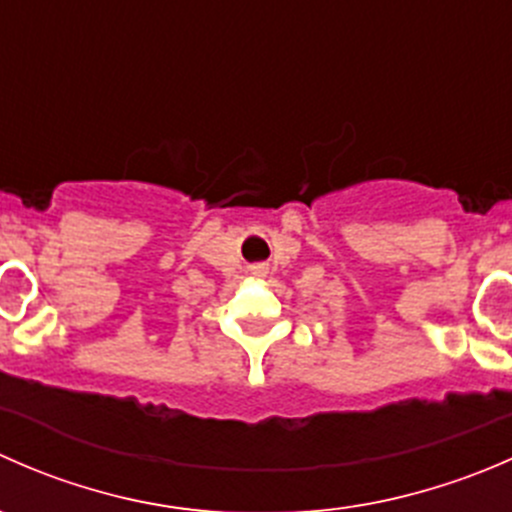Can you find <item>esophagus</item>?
Masks as SVG:
<instances>
[{"label": "esophagus", "instance_id": "1", "mask_svg": "<svg viewBox=\"0 0 512 512\" xmlns=\"http://www.w3.org/2000/svg\"><path fill=\"white\" fill-rule=\"evenodd\" d=\"M265 267H262V265H257V267H252V275H265Z\"/></svg>", "mask_w": 512, "mask_h": 512}]
</instances>
